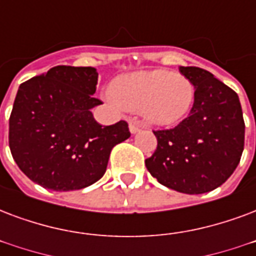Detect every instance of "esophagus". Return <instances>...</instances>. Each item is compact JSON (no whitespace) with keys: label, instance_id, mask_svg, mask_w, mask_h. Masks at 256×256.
<instances>
[{"label":"esophagus","instance_id":"obj_1","mask_svg":"<svg viewBox=\"0 0 256 256\" xmlns=\"http://www.w3.org/2000/svg\"><path fill=\"white\" fill-rule=\"evenodd\" d=\"M128 128H130V132H132V134H136V132H138L142 128H144V124H142L141 120L132 118V120H130V124H128Z\"/></svg>","mask_w":256,"mask_h":256}]
</instances>
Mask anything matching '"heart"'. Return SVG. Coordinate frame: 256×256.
<instances>
[{
  "label": "heart",
  "instance_id": "obj_1",
  "mask_svg": "<svg viewBox=\"0 0 256 256\" xmlns=\"http://www.w3.org/2000/svg\"><path fill=\"white\" fill-rule=\"evenodd\" d=\"M110 95L124 110L141 112L156 124L180 122L192 108L196 90L189 78L169 71H142L116 78Z\"/></svg>",
  "mask_w": 256,
  "mask_h": 256
}]
</instances>
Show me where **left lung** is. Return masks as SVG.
Masks as SVG:
<instances>
[{"label":"left lung","instance_id":"left-lung-1","mask_svg":"<svg viewBox=\"0 0 256 256\" xmlns=\"http://www.w3.org/2000/svg\"><path fill=\"white\" fill-rule=\"evenodd\" d=\"M196 90L189 116L176 128L154 130L157 149L146 160L150 174L188 194L214 190L236 169L244 148V120L238 94L210 72L180 67Z\"/></svg>","mask_w":256,"mask_h":256}]
</instances>
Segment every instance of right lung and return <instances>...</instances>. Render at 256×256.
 I'll use <instances>...</instances> for the list:
<instances>
[{
  "label": "right lung",
  "mask_w": 256,
  "mask_h": 256,
  "mask_svg": "<svg viewBox=\"0 0 256 256\" xmlns=\"http://www.w3.org/2000/svg\"><path fill=\"white\" fill-rule=\"evenodd\" d=\"M98 72L58 66L20 86L9 118V148L26 177L42 188L67 192L102 178L111 149L130 136L120 120L102 126L91 108Z\"/></svg>",
  "instance_id": "right-lung-1"
}]
</instances>
